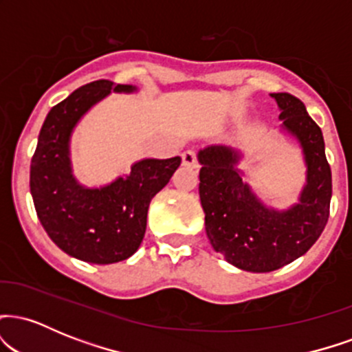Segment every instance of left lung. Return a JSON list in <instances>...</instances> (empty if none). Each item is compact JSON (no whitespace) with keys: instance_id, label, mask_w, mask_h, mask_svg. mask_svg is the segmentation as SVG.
Segmentation results:
<instances>
[{"instance_id":"left-lung-1","label":"left lung","mask_w":352,"mask_h":352,"mask_svg":"<svg viewBox=\"0 0 352 352\" xmlns=\"http://www.w3.org/2000/svg\"><path fill=\"white\" fill-rule=\"evenodd\" d=\"M135 91L106 79L76 89L46 116L31 159L30 188L43 228L64 253L89 263H117L139 250L148 204L177 170L175 159H142L99 188L72 175L71 135L82 116L111 92Z\"/></svg>"}]
</instances>
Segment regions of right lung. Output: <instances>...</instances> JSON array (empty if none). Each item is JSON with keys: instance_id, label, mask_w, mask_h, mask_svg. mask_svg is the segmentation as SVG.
<instances>
[{"instance_id": "obj_1", "label": "right lung", "mask_w": 352, "mask_h": 352, "mask_svg": "<svg viewBox=\"0 0 352 352\" xmlns=\"http://www.w3.org/2000/svg\"><path fill=\"white\" fill-rule=\"evenodd\" d=\"M273 98L281 127L296 137L308 167L296 205L280 212L261 204L236 168L240 152L230 145H208L199 152V190L210 243L228 263L252 273L274 272L308 252L328 223L333 193L319 125L300 99Z\"/></svg>"}]
</instances>
